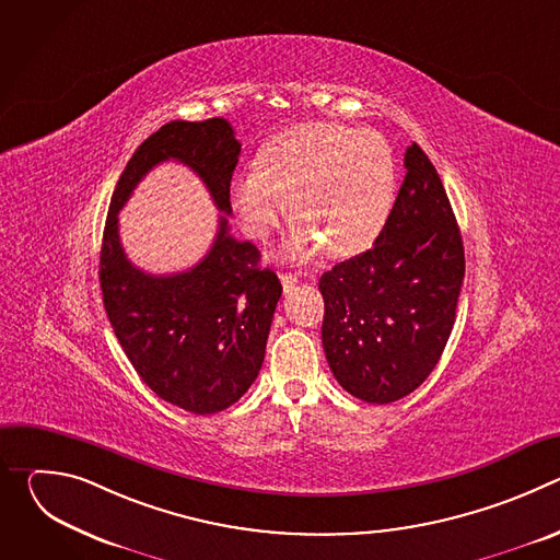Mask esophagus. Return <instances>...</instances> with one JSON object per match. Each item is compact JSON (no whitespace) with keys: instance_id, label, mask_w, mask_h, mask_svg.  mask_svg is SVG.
I'll return each instance as SVG.
<instances>
[{"instance_id":"34e87169","label":"esophagus","mask_w":560,"mask_h":560,"mask_svg":"<svg viewBox=\"0 0 560 560\" xmlns=\"http://www.w3.org/2000/svg\"><path fill=\"white\" fill-rule=\"evenodd\" d=\"M279 279H281V283H283V290H285V292H290V290L296 285V275L281 272V275H279Z\"/></svg>"}]
</instances>
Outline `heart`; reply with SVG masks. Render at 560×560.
Segmentation results:
<instances>
[{"label": "heart", "mask_w": 560, "mask_h": 560, "mask_svg": "<svg viewBox=\"0 0 560 560\" xmlns=\"http://www.w3.org/2000/svg\"><path fill=\"white\" fill-rule=\"evenodd\" d=\"M396 197V162L387 141L368 128L310 121L272 137L257 168L230 184V203L244 232L266 238L288 212L294 219L288 255L354 257L374 244Z\"/></svg>", "instance_id": "b5f03b06"}]
</instances>
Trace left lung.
<instances>
[{"label": "left lung", "mask_w": 560, "mask_h": 560, "mask_svg": "<svg viewBox=\"0 0 560 560\" xmlns=\"http://www.w3.org/2000/svg\"><path fill=\"white\" fill-rule=\"evenodd\" d=\"M463 277V238L447 192L412 143L374 246L318 281L324 350L341 387L376 406L415 392L445 350Z\"/></svg>", "instance_id": "1"}]
</instances>
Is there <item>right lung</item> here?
Here are the masks:
<instances>
[{
  "label": "right lung",
  "mask_w": 560,
  "mask_h": 560,
  "mask_svg": "<svg viewBox=\"0 0 560 560\" xmlns=\"http://www.w3.org/2000/svg\"><path fill=\"white\" fill-rule=\"evenodd\" d=\"M238 152L223 117L162 126L126 164L104 228L100 283L115 337L156 396L195 415L230 408L255 383L283 290L272 270L259 268L257 246L228 230ZM171 158L200 175L224 214L211 253L195 269L156 278L127 261L116 214L136 184Z\"/></svg>",
  "instance_id": "right-lung-1"
}]
</instances>
